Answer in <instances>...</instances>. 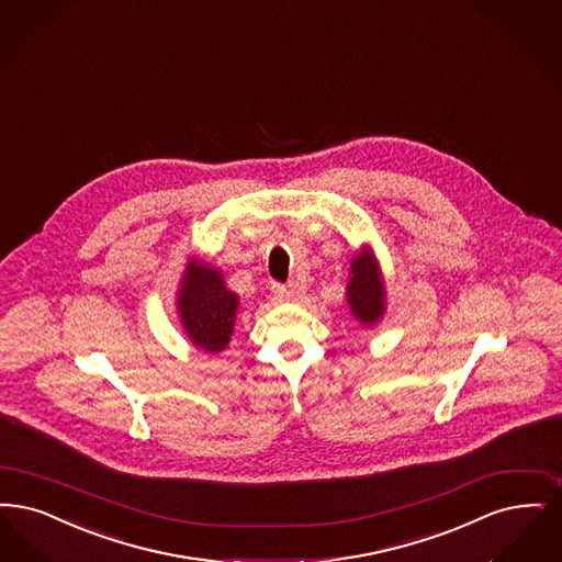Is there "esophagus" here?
I'll list each match as a JSON object with an SVG mask.
<instances>
[{
    "label": "esophagus",
    "mask_w": 562,
    "mask_h": 562,
    "mask_svg": "<svg viewBox=\"0 0 562 562\" xmlns=\"http://www.w3.org/2000/svg\"><path fill=\"white\" fill-rule=\"evenodd\" d=\"M271 292H273V299L278 303H286V301H292L296 296L294 289H286V286H280V284H273Z\"/></svg>",
    "instance_id": "1"
}]
</instances>
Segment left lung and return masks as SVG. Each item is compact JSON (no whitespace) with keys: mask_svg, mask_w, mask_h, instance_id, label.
<instances>
[{"mask_svg":"<svg viewBox=\"0 0 562 562\" xmlns=\"http://www.w3.org/2000/svg\"><path fill=\"white\" fill-rule=\"evenodd\" d=\"M345 294L349 312L363 328H372L381 322L386 312V286L381 263L370 245H363L358 252H353Z\"/></svg>","mask_w":562,"mask_h":562,"instance_id":"obj_1","label":"left lung"}]
</instances>
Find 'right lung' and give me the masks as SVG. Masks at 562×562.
Listing matches in <instances>:
<instances>
[{
  "mask_svg": "<svg viewBox=\"0 0 562 562\" xmlns=\"http://www.w3.org/2000/svg\"><path fill=\"white\" fill-rule=\"evenodd\" d=\"M240 296L225 286L224 273L199 257L181 271L176 307L188 340L204 353H222L229 345Z\"/></svg>",
  "mask_w": 562,
  "mask_h": 562,
  "instance_id": "add662e5",
  "label": "right lung"
}]
</instances>
